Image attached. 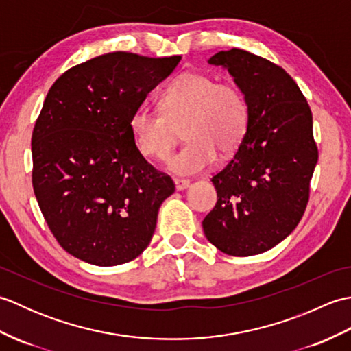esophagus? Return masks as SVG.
<instances>
[{
	"label": "esophagus",
	"mask_w": 351,
	"mask_h": 351,
	"mask_svg": "<svg viewBox=\"0 0 351 351\" xmlns=\"http://www.w3.org/2000/svg\"><path fill=\"white\" fill-rule=\"evenodd\" d=\"M173 182H175V187L178 191L185 190L190 185V180H184V178H175Z\"/></svg>",
	"instance_id": "esophagus-1"
}]
</instances>
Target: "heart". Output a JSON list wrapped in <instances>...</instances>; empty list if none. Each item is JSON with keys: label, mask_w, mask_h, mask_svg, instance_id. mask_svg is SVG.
Masks as SVG:
<instances>
[{"label": "heart", "mask_w": 351, "mask_h": 351, "mask_svg": "<svg viewBox=\"0 0 351 351\" xmlns=\"http://www.w3.org/2000/svg\"><path fill=\"white\" fill-rule=\"evenodd\" d=\"M161 111L138 107L130 119L137 149L146 158L162 160L181 137L185 145L167 161L178 175H195L220 155L234 154L249 125V102L230 83L199 72L176 77L161 93Z\"/></svg>", "instance_id": "1"}]
</instances>
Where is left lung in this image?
Listing matches in <instances>:
<instances>
[{"instance_id":"obj_1","label":"left lung","mask_w":351,"mask_h":351,"mask_svg":"<svg viewBox=\"0 0 351 351\" xmlns=\"http://www.w3.org/2000/svg\"><path fill=\"white\" fill-rule=\"evenodd\" d=\"M249 102V125L232 158L213 176L217 204L202 221L220 252L252 256L293 232L309 200L318 161L312 113L299 86L280 66L249 51L214 54Z\"/></svg>"}]
</instances>
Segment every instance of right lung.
<instances>
[{
	"label": "right lung",
	"instance_id": "obj_1",
	"mask_svg": "<svg viewBox=\"0 0 351 351\" xmlns=\"http://www.w3.org/2000/svg\"><path fill=\"white\" fill-rule=\"evenodd\" d=\"M180 60L110 52L73 66L49 88L32 137L33 190L72 256L119 265L151 243L175 184L140 154L130 119Z\"/></svg>",
	"mask_w": 351,
	"mask_h": 351
}]
</instances>
